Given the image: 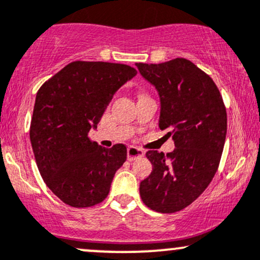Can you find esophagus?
Segmentation results:
<instances>
[{
	"label": "esophagus",
	"mask_w": 260,
	"mask_h": 260,
	"mask_svg": "<svg viewBox=\"0 0 260 260\" xmlns=\"http://www.w3.org/2000/svg\"><path fill=\"white\" fill-rule=\"evenodd\" d=\"M127 156H128V160L133 161V160H136L137 157L144 156V150H143V149L136 148V147H129L127 150Z\"/></svg>",
	"instance_id": "esophagus-1"
}]
</instances>
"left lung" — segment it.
Returning a JSON list of instances; mask_svg holds the SVG:
<instances>
[{
  "instance_id": "8db88e82",
  "label": "left lung",
  "mask_w": 260,
  "mask_h": 260,
  "mask_svg": "<svg viewBox=\"0 0 260 260\" xmlns=\"http://www.w3.org/2000/svg\"><path fill=\"white\" fill-rule=\"evenodd\" d=\"M136 66L157 90L159 127L175 142L172 153L147 151L153 171L140 182L139 193L148 208L176 213L204 192L219 168L226 109L214 80L186 58Z\"/></svg>"
}]
</instances>
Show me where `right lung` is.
Here are the masks:
<instances>
[{
    "instance_id": "right-lung-1",
    "label": "right lung",
    "mask_w": 260,
    "mask_h": 260,
    "mask_svg": "<svg viewBox=\"0 0 260 260\" xmlns=\"http://www.w3.org/2000/svg\"><path fill=\"white\" fill-rule=\"evenodd\" d=\"M137 74L110 62L74 61L39 89L30 123L35 161L46 186L74 208L99 204L110 192L127 148L89 139L115 92Z\"/></svg>"
}]
</instances>
